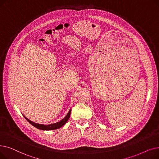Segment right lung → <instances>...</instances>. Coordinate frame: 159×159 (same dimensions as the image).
I'll return each instance as SVG.
<instances>
[{
    "label": "right lung",
    "mask_w": 159,
    "mask_h": 159,
    "mask_svg": "<svg viewBox=\"0 0 159 159\" xmlns=\"http://www.w3.org/2000/svg\"><path fill=\"white\" fill-rule=\"evenodd\" d=\"M70 114H71V110L69 111L68 113L67 114V115L65 116V117L62 119L60 122H58L57 123L55 124H49V125H44V124H37V123H35L31 120H30L28 119H27L26 116H24V118L26 119L28 122L29 123H30L32 126H35V128L39 129H42V130H52V129H58L59 128H61L62 126L66 124V122L68 120L70 116Z\"/></svg>",
    "instance_id": "obj_1"
}]
</instances>
